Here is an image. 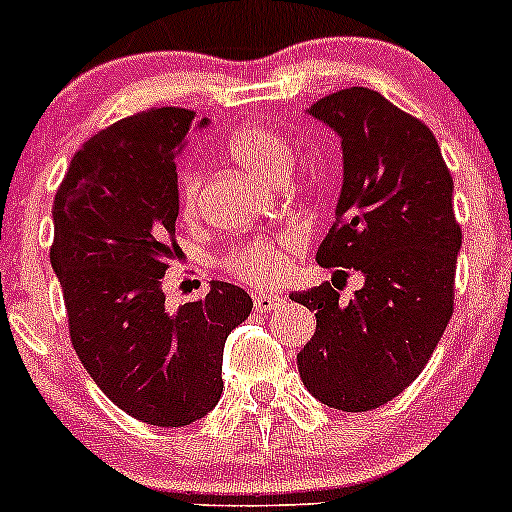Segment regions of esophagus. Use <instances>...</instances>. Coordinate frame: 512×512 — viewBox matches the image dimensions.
<instances>
[{
  "label": "esophagus",
  "instance_id": "esophagus-1",
  "mask_svg": "<svg viewBox=\"0 0 512 512\" xmlns=\"http://www.w3.org/2000/svg\"><path fill=\"white\" fill-rule=\"evenodd\" d=\"M255 309L257 312H267V309H277L282 304V297H277V294H255Z\"/></svg>",
  "mask_w": 512,
  "mask_h": 512
}]
</instances>
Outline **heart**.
<instances>
[{
    "label": "heart",
    "instance_id": "1",
    "mask_svg": "<svg viewBox=\"0 0 512 512\" xmlns=\"http://www.w3.org/2000/svg\"><path fill=\"white\" fill-rule=\"evenodd\" d=\"M225 148L235 163L272 183L287 178L294 160L287 138L265 123L240 126L227 136ZM200 185L203 183H200L198 170L183 168L178 173V203L183 213H195L200 203ZM299 245H302V237L297 230H285L275 237L257 235L235 242L223 255L220 267L247 285L270 287L285 277L289 255L297 252Z\"/></svg>",
    "mask_w": 512,
    "mask_h": 512
}]
</instances>
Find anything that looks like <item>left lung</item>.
Wrapping results in <instances>:
<instances>
[{
    "label": "left lung",
    "instance_id": "obj_1",
    "mask_svg": "<svg viewBox=\"0 0 512 512\" xmlns=\"http://www.w3.org/2000/svg\"><path fill=\"white\" fill-rule=\"evenodd\" d=\"M309 116L334 128L344 151L337 220L317 262L359 270L364 287L349 302L329 282L289 294L317 317L297 366L314 399L356 414L399 396L441 342L463 232L426 123L364 86L319 98Z\"/></svg>",
    "mask_w": 512,
    "mask_h": 512
}]
</instances>
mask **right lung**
Listing matches in <instances>:
<instances>
[{"instance_id":"add662e5","label":"right lung","mask_w":512,"mask_h":512,"mask_svg":"<svg viewBox=\"0 0 512 512\" xmlns=\"http://www.w3.org/2000/svg\"><path fill=\"white\" fill-rule=\"evenodd\" d=\"M195 123L178 106L111 123L81 146L54 195L51 267L71 344L118 409L163 428L215 409L227 334L252 312L230 282L178 312L165 307L160 282L180 255L175 156Z\"/></svg>"}]
</instances>
